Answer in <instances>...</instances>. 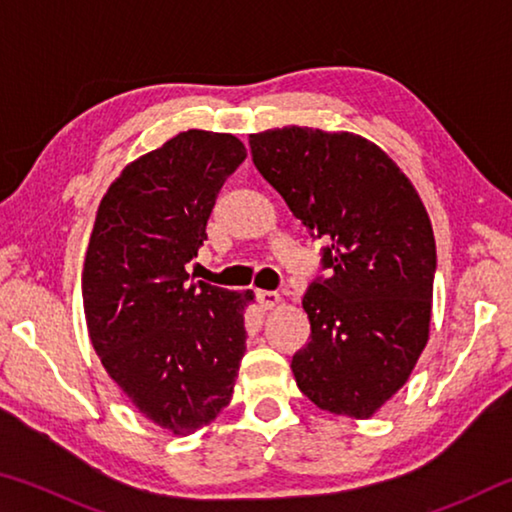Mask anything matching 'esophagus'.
<instances>
[{
    "mask_svg": "<svg viewBox=\"0 0 512 512\" xmlns=\"http://www.w3.org/2000/svg\"><path fill=\"white\" fill-rule=\"evenodd\" d=\"M255 296H257L259 305H262L264 309H273V307L277 305V302H280V293H277V291H264V289H259V291L255 293Z\"/></svg>",
    "mask_w": 512,
    "mask_h": 512,
    "instance_id": "1",
    "label": "esophagus"
}]
</instances>
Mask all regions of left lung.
I'll return each instance as SVG.
<instances>
[{
    "mask_svg": "<svg viewBox=\"0 0 512 512\" xmlns=\"http://www.w3.org/2000/svg\"><path fill=\"white\" fill-rule=\"evenodd\" d=\"M257 171L311 239H325L302 298L311 325L293 354L323 411L370 418L400 391L429 339L436 241L409 178L363 137L318 128L250 135Z\"/></svg>",
    "mask_w": 512,
    "mask_h": 512,
    "instance_id": "1",
    "label": "left lung"
}]
</instances>
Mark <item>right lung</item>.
Listing matches in <instances>:
<instances>
[{
    "instance_id": "add662e5",
    "label": "right lung",
    "mask_w": 512,
    "mask_h": 512,
    "mask_svg": "<svg viewBox=\"0 0 512 512\" xmlns=\"http://www.w3.org/2000/svg\"><path fill=\"white\" fill-rule=\"evenodd\" d=\"M246 160L235 135L187 131L128 164L101 198L83 262L94 350L142 415L176 436L228 406L253 291L192 282L216 196Z\"/></svg>"
}]
</instances>
